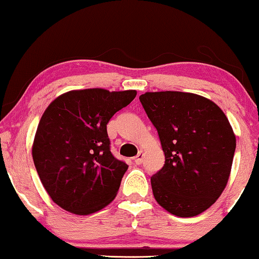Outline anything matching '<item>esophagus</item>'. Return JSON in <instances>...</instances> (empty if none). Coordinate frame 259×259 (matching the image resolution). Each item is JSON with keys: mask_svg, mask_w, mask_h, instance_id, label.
Instances as JSON below:
<instances>
[{"mask_svg": "<svg viewBox=\"0 0 259 259\" xmlns=\"http://www.w3.org/2000/svg\"><path fill=\"white\" fill-rule=\"evenodd\" d=\"M143 159H144V152L143 151H139V153L137 154V157H134V162H136L137 165H140L141 162H143Z\"/></svg>", "mask_w": 259, "mask_h": 259, "instance_id": "1", "label": "esophagus"}]
</instances>
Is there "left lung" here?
Returning <instances> with one entry per match:
<instances>
[{"mask_svg": "<svg viewBox=\"0 0 259 259\" xmlns=\"http://www.w3.org/2000/svg\"><path fill=\"white\" fill-rule=\"evenodd\" d=\"M140 102L158 131L165 165L151 178L157 203L194 217L221 197L231 173L236 136L210 99L185 92H146Z\"/></svg>", "mask_w": 259, "mask_h": 259, "instance_id": "left-lung-1", "label": "left lung"}]
</instances>
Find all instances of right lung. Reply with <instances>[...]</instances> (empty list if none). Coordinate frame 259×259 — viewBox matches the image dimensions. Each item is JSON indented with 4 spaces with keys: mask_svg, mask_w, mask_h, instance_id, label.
I'll return each instance as SVG.
<instances>
[{
    "mask_svg": "<svg viewBox=\"0 0 259 259\" xmlns=\"http://www.w3.org/2000/svg\"><path fill=\"white\" fill-rule=\"evenodd\" d=\"M136 95L134 90H75L46 108L31 154L45 190L63 210L86 215L114 200L128 166L109 151L107 123Z\"/></svg>",
    "mask_w": 259,
    "mask_h": 259,
    "instance_id": "1",
    "label": "right lung"
}]
</instances>
